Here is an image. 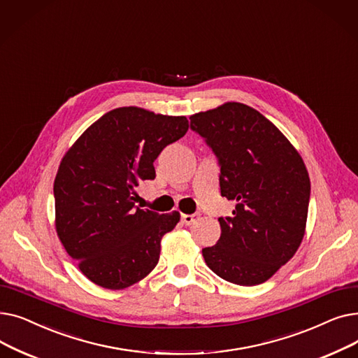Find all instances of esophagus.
<instances>
[{"instance_id": "obj_1", "label": "esophagus", "mask_w": 358, "mask_h": 358, "mask_svg": "<svg viewBox=\"0 0 358 358\" xmlns=\"http://www.w3.org/2000/svg\"><path fill=\"white\" fill-rule=\"evenodd\" d=\"M197 219H199V215H182L181 216L182 223L187 224V227H190V224H193Z\"/></svg>"}]
</instances>
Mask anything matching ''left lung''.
<instances>
[{"label":"left lung","instance_id":"obj_1","mask_svg":"<svg viewBox=\"0 0 358 358\" xmlns=\"http://www.w3.org/2000/svg\"><path fill=\"white\" fill-rule=\"evenodd\" d=\"M220 164V193L236 201L220 217L216 245L203 248L223 280L255 286L293 258L305 236L310 180L290 141L255 108L228 101L190 116Z\"/></svg>","mask_w":358,"mask_h":358}]
</instances>
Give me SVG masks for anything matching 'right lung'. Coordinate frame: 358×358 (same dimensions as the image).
<instances>
[{"instance_id":"add662e5","label":"right lung","mask_w":358,"mask_h":358,"mask_svg":"<svg viewBox=\"0 0 358 358\" xmlns=\"http://www.w3.org/2000/svg\"><path fill=\"white\" fill-rule=\"evenodd\" d=\"M189 130L185 116L119 107L94 122L66 150L55 177V229L94 285L122 290L155 268L161 239L180 213L143 210L142 181L155 178L161 150Z\"/></svg>"}]
</instances>
